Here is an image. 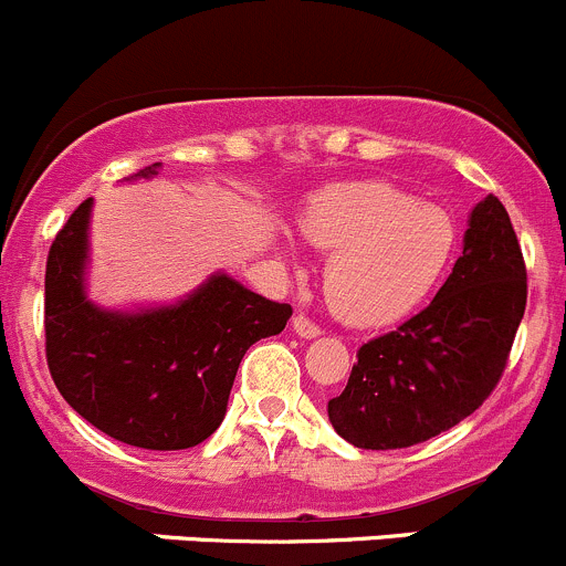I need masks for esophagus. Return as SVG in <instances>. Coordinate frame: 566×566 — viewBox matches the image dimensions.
<instances>
[{
	"label": "esophagus",
	"mask_w": 566,
	"mask_h": 566,
	"mask_svg": "<svg viewBox=\"0 0 566 566\" xmlns=\"http://www.w3.org/2000/svg\"><path fill=\"white\" fill-rule=\"evenodd\" d=\"M293 331L298 336H304V339H315V336H319V325L306 315H295L293 317Z\"/></svg>",
	"instance_id": "1"
}]
</instances>
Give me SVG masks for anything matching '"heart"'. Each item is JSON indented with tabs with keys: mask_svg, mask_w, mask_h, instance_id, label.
I'll use <instances>...</instances> for the list:
<instances>
[{
	"mask_svg": "<svg viewBox=\"0 0 566 566\" xmlns=\"http://www.w3.org/2000/svg\"><path fill=\"white\" fill-rule=\"evenodd\" d=\"M301 235L331 251L325 295L353 325L394 323L416 310L447 276L460 241L447 208L384 180L319 188L301 213Z\"/></svg>",
	"mask_w": 566,
	"mask_h": 566,
	"instance_id": "heart-1",
	"label": "heart"
}]
</instances>
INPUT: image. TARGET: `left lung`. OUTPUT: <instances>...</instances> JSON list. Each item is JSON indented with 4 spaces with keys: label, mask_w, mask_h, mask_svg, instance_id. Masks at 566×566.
<instances>
[{
    "label": "left lung",
    "mask_w": 566,
    "mask_h": 566,
    "mask_svg": "<svg viewBox=\"0 0 566 566\" xmlns=\"http://www.w3.org/2000/svg\"><path fill=\"white\" fill-rule=\"evenodd\" d=\"M526 262L499 197L468 219L462 256L430 306L358 347L328 419L358 449H405L460 424L504 375L526 312Z\"/></svg>",
    "instance_id": "1"
}]
</instances>
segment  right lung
Instances as JSON below:
<instances>
[{
  "instance_id": "obj_1",
  "label": "right lung",
  "mask_w": 566,
  "mask_h": 566,
  "mask_svg": "<svg viewBox=\"0 0 566 566\" xmlns=\"http://www.w3.org/2000/svg\"><path fill=\"white\" fill-rule=\"evenodd\" d=\"M161 164L134 177L158 175ZM93 199L56 232L45 262V361L65 402L128 447L175 452L219 430L241 358L282 334L293 306L216 273L188 298L101 310L84 290Z\"/></svg>"
}]
</instances>
